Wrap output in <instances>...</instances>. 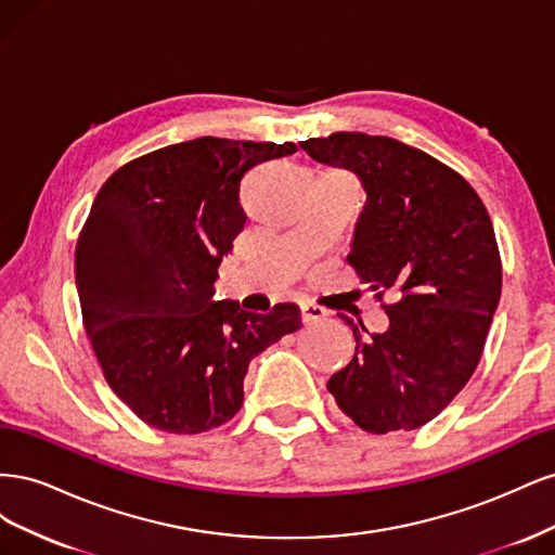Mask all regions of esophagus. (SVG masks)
Listing matches in <instances>:
<instances>
[{
	"instance_id": "obj_1",
	"label": "esophagus",
	"mask_w": 555,
	"mask_h": 555,
	"mask_svg": "<svg viewBox=\"0 0 555 555\" xmlns=\"http://www.w3.org/2000/svg\"><path fill=\"white\" fill-rule=\"evenodd\" d=\"M324 310L319 308V306H314V304H306V306H300V322L304 324H312V322H319V319H324Z\"/></svg>"
}]
</instances>
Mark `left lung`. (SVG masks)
Instances as JSON below:
<instances>
[{"mask_svg": "<svg viewBox=\"0 0 555 555\" xmlns=\"http://www.w3.org/2000/svg\"><path fill=\"white\" fill-rule=\"evenodd\" d=\"M300 150L361 180L347 263L384 304L389 328L354 331L357 351L328 379L338 408L367 433L414 430L438 416L473 377L502 289L491 217L447 164L389 137L335 131Z\"/></svg>", "mask_w": 555, "mask_h": 555, "instance_id": "left-lung-1", "label": "left lung"}]
</instances>
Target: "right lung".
Wrapping results in <instances>:
<instances>
[{"mask_svg":"<svg viewBox=\"0 0 555 555\" xmlns=\"http://www.w3.org/2000/svg\"><path fill=\"white\" fill-rule=\"evenodd\" d=\"M294 143L201 137L117 169L76 243L82 324L115 396L147 426L194 435L243 405L247 365L300 328V310L212 300L245 224L241 180Z\"/></svg>","mask_w":555,"mask_h":555,"instance_id":"obj_1","label":"right lung"}]
</instances>
